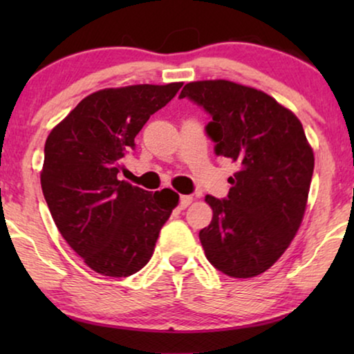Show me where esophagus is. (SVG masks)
Instances as JSON below:
<instances>
[{
    "label": "esophagus",
    "mask_w": 354,
    "mask_h": 354,
    "mask_svg": "<svg viewBox=\"0 0 354 354\" xmlns=\"http://www.w3.org/2000/svg\"><path fill=\"white\" fill-rule=\"evenodd\" d=\"M192 201H193V198L190 195H183V196H180V203H178V206H180V209H185V207L190 205Z\"/></svg>",
    "instance_id": "esophagus-1"
}]
</instances>
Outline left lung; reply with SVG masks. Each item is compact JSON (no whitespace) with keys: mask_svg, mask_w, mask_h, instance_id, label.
<instances>
[{"mask_svg":"<svg viewBox=\"0 0 354 354\" xmlns=\"http://www.w3.org/2000/svg\"><path fill=\"white\" fill-rule=\"evenodd\" d=\"M178 98L211 115L214 153L239 164L227 198L206 196V258L235 279L263 274L288 248L306 209L314 154L303 125L272 96L229 80L190 82Z\"/></svg>","mask_w":354,"mask_h":354,"instance_id":"obj_1","label":"left lung"}]
</instances>
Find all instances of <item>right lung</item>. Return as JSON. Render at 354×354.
<instances>
[{
  "mask_svg": "<svg viewBox=\"0 0 354 354\" xmlns=\"http://www.w3.org/2000/svg\"><path fill=\"white\" fill-rule=\"evenodd\" d=\"M180 86L100 90L48 135L43 195L61 235L95 272L127 277L145 268L177 206L176 192H147L118 176L140 130Z\"/></svg>",
  "mask_w": 354,
  "mask_h": 354,
  "instance_id": "add662e5",
  "label": "right lung"
}]
</instances>
